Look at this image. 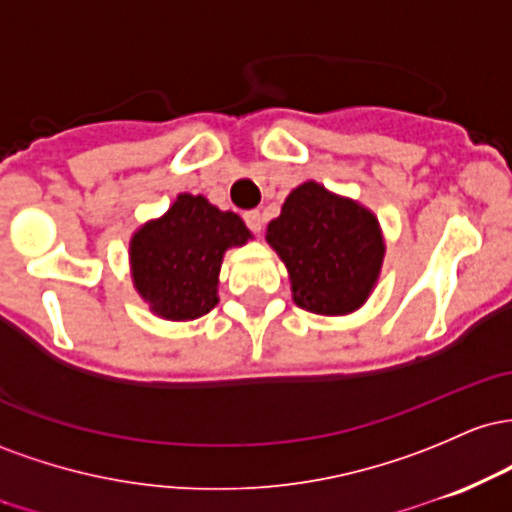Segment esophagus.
I'll use <instances>...</instances> for the list:
<instances>
[{
	"label": "esophagus",
	"instance_id": "esophagus-1",
	"mask_svg": "<svg viewBox=\"0 0 512 512\" xmlns=\"http://www.w3.org/2000/svg\"><path fill=\"white\" fill-rule=\"evenodd\" d=\"M244 220H246V225H249V229L254 234H261V229H263V215L258 210H249V212H244Z\"/></svg>",
	"mask_w": 512,
	"mask_h": 512
}]
</instances>
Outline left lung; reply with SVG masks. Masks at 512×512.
Segmentation results:
<instances>
[{"mask_svg": "<svg viewBox=\"0 0 512 512\" xmlns=\"http://www.w3.org/2000/svg\"><path fill=\"white\" fill-rule=\"evenodd\" d=\"M266 241L285 263L297 307L321 317L363 307L387 251L375 212L317 181L292 188Z\"/></svg>", "mask_w": 512, "mask_h": 512, "instance_id": "1", "label": "left lung"}]
</instances>
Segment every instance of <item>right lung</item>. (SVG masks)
<instances>
[{"mask_svg":"<svg viewBox=\"0 0 512 512\" xmlns=\"http://www.w3.org/2000/svg\"><path fill=\"white\" fill-rule=\"evenodd\" d=\"M251 239L244 220L205 195L179 193L164 215L130 237V278L149 312L166 321H193L220 297L222 258Z\"/></svg>","mask_w":512,"mask_h":512,"instance_id":"1","label":"right lung"}]
</instances>
